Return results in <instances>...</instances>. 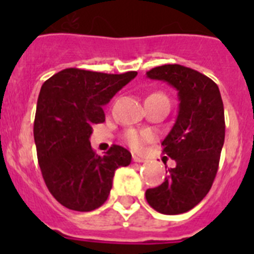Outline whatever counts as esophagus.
Here are the masks:
<instances>
[{
  "instance_id": "34e87169",
  "label": "esophagus",
  "mask_w": 254,
  "mask_h": 254,
  "mask_svg": "<svg viewBox=\"0 0 254 254\" xmlns=\"http://www.w3.org/2000/svg\"><path fill=\"white\" fill-rule=\"evenodd\" d=\"M132 160L134 161V163H145V159H142V158H138V156H136V155H133V156H132Z\"/></svg>"
}]
</instances>
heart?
Masks as SVG:
<instances>
[{"instance_id": "heart-1", "label": "heart", "mask_w": 254, "mask_h": 254, "mask_svg": "<svg viewBox=\"0 0 254 254\" xmlns=\"http://www.w3.org/2000/svg\"><path fill=\"white\" fill-rule=\"evenodd\" d=\"M149 98H163V99H168L167 96L161 93H154L149 96ZM123 140L126 143L131 146L133 150H141L143 145L149 141L154 140V134L151 132L147 131H137V129H127L123 134Z\"/></svg>"}]
</instances>
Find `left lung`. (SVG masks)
<instances>
[{"mask_svg":"<svg viewBox=\"0 0 254 254\" xmlns=\"http://www.w3.org/2000/svg\"><path fill=\"white\" fill-rule=\"evenodd\" d=\"M146 75L176 87L179 111L161 142L163 154L177 165L168 169L163 183L149 188L145 196L160 214H183L202 201L216 177L225 138L223 99L211 78L181 64L155 67Z\"/></svg>","mask_w":254,"mask_h":254,"instance_id":"8db88e82","label":"left lung"}]
</instances>
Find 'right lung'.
<instances>
[{"label":"right lung","mask_w":254,"mask_h":254,"mask_svg":"<svg viewBox=\"0 0 254 254\" xmlns=\"http://www.w3.org/2000/svg\"><path fill=\"white\" fill-rule=\"evenodd\" d=\"M66 68L40 89L34 141L42 176L52 196L69 210L93 211L107 201L116 169L131 163V152L113 145L100 156L90 145L93 126L103 123L107 103L136 77Z\"/></svg>","instance_id":"add662e5"}]
</instances>
